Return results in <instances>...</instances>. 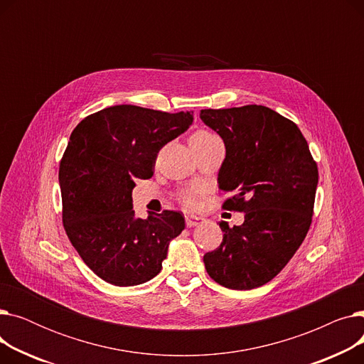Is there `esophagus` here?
I'll use <instances>...</instances> for the list:
<instances>
[{
  "mask_svg": "<svg viewBox=\"0 0 364 364\" xmlns=\"http://www.w3.org/2000/svg\"><path fill=\"white\" fill-rule=\"evenodd\" d=\"M202 221H203V218H200V217H192V215L186 217V225L187 227H195V225L200 224Z\"/></svg>",
  "mask_w": 364,
  "mask_h": 364,
  "instance_id": "esophagus-1",
  "label": "esophagus"
}]
</instances>
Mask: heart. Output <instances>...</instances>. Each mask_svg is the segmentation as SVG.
Instances as JSON below:
<instances>
[{"mask_svg":"<svg viewBox=\"0 0 364 364\" xmlns=\"http://www.w3.org/2000/svg\"><path fill=\"white\" fill-rule=\"evenodd\" d=\"M218 137L215 136V134L209 132V131H205V129H200V131H196L192 137H190V143H206V141H211V140H217ZM183 200L187 206H193L195 205V196L193 193H186L183 196Z\"/></svg>","mask_w":364,"mask_h":364,"instance_id":"b5f03b06","label":"heart"}]
</instances>
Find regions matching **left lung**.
Returning <instances> with one entry per match:
<instances>
[{
	"label": "left lung",
	"instance_id": "left-lung-1",
	"mask_svg": "<svg viewBox=\"0 0 364 364\" xmlns=\"http://www.w3.org/2000/svg\"><path fill=\"white\" fill-rule=\"evenodd\" d=\"M200 119L225 146L218 184L235 196L223 206L245 213L240 225L220 223L223 242L203 255L205 269L224 288H259L282 272L307 236L317 164L299 128L265 106L205 109Z\"/></svg>",
	"mask_w": 364,
	"mask_h": 364
}]
</instances>
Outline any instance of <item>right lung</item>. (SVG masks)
<instances>
[{"mask_svg":"<svg viewBox=\"0 0 364 364\" xmlns=\"http://www.w3.org/2000/svg\"><path fill=\"white\" fill-rule=\"evenodd\" d=\"M193 124V112L110 106L70 134L59 168L63 225L90 269L114 286H136L162 270L169 242L186 227L176 211L132 209L134 180L153 176L162 146Z\"/></svg>","mask_w":364,"mask_h":364,"instance_id":"1","label":"right lung"}]
</instances>
